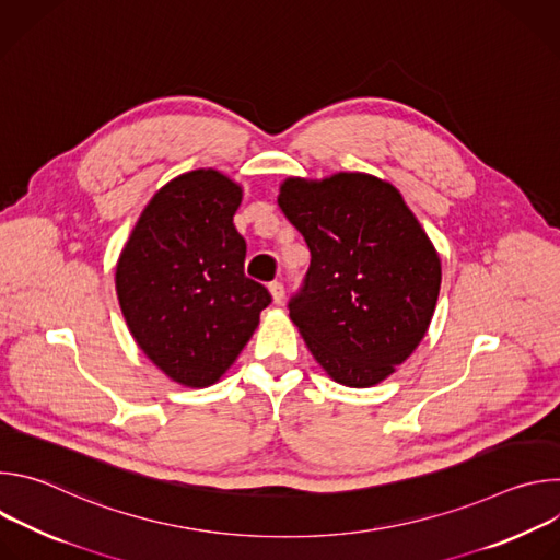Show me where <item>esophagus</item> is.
<instances>
[{
  "mask_svg": "<svg viewBox=\"0 0 560 560\" xmlns=\"http://www.w3.org/2000/svg\"><path fill=\"white\" fill-rule=\"evenodd\" d=\"M268 290H270V296H272L275 303H281V301H283V283L272 281V283L268 285Z\"/></svg>",
  "mask_w": 560,
  "mask_h": 560,
  "instance_id": "1",
  "label": "esophagus"
}]
</instances>
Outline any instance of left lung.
Wrapping results in <instances>:
<instances>
[{
  "mask_svg": "<svg viewBox=\"0 0 560 560\" xmlns=\"http://www.w3.org/2000/svg\"><path fill=\"white\" fill-rule=\"evenodd\" d=\"M279 208L310 248L290 318L326 374L346 387L385 381L423 341L441 259L389 182L368 173L288 177Z\"/></svg>",
  "mask_w": 560,
  "mask_h": 560,
  "instance_id": "8db88e82",
  "label": "left lung"
}]
</instances>
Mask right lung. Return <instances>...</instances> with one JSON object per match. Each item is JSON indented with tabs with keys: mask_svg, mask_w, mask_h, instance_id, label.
Here are the masks:
<instances>
[{
	"mask_svg": "<svg viewBox=\"0 0 560 560\" xmlns=\"http://www.w3.org/2000/svg\"><path fill=\"white\" fill-rule=\"evenodd\" d=\"M244 188L214 168L159 188L117 259L115 288L143 354L186 387L217 383L270 305L244 275L246 242L232 217Z\"/></svg>",
	"mask_w": 560,
	"mask_h": 560,
	"instance_id": "add662e5",
	"label": "right lung"
}]
</instances>
